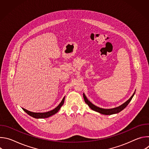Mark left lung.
<instances>
[{
    "mask_svg": "<svg viewBox=\"0 0 149 149\" xmlns=\"http://www.w3.org/2000/svg\"><path fill=\"white\" fill-rule=\"evenodd\" d=\"M135 94V92L133 93V94L132 95V96L127 100L126 102H125L124 103H123L122 105L118 106L116 108H113V109H101L100 108L98 107H97L96 105H94L93 103H91L86 97V95L84 94H83V97L84 98V101L86 102V103H87V104H88V105L90 107V109H91L93 110L97 111L100 114H105V115H111V114H117L120 113L121 111H122L123 110H124L126 107L127 105L129 104V102H130V101L132 100V99L133 98L134 95Z\"/></svg>",
    "mask_w": 149,
    "mask_h": 149,
    "instance_id": "left-lung-1",
    "label": "left lung"
}]
</instances>
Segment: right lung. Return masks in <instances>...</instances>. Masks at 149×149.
Masks as SVG:
<instances>
[{"instance_id":"right-lung-1","label":"right lung","mask_w":149,"mask_h":149,"mask_svg":"<svg viewBox=\"0 0 149 149\" xmlns=\"http://www.w3.org/2000/svg\"><path fill=\"white\" fill-rule=\"evenodd\" d=\"M64 100H65V97L63 98L62 100L61 101V102H60V104L57 106V107L54 109V110L46 112V113H33V112H31L29 111L24 108H22V109L24 110V111H25L28 115H29L30 116L33 117V118H48L49 117H51L53 115H54L55 114H56V113H58V111L59 110V109H61V107L62 106V105L63 104V102H64Z\"/></svg>"}]
</instances>
